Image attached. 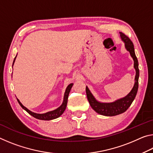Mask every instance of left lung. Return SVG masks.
<instances>
[{
    "mask_svg": "<svg viewBox=\"0 0 153 153\" xmlns=\"http://www.w3.org/2000/svg\"><path fill=\"white\" fill-rule=\"evenodd\" d=\"M121 40L125 43L126 50L129 52L130 55L134 60V67L136 69L135 83L130 92L125 97L115 100L113 102H100L95 99L94 96L90 91L88 88L86 87V92L88 100L91 107L98 114L105 116H115L125 112L130 107L133 100L135 98L138 88L139 69L138 61L134 52V45L130 39L122 32H120Z\"/></svg>",
    "mask_w": 153,
    "mask_h": 153,
    "instance_id": "obj_1",
    "label": "left lung"
}]
</instances>
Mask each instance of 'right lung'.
<instances>
[{
	"mask_svg": "<svg viewBox=\"0 0 153 153\" xmlns=\"http://www.w3.org/2000/svg\"><path fill=\"white\" fill-rule=\"evenodd\" d=\"M16 56H17V55H16ZM16 56H15V59H14L13 65V64L15 63ZM72 86H73V84H69L68 86L67 87L65 92V94H64L63 102V103H62V105L60 106V107H58L55 110L49 111V112H47L46 113L39 114V113H33V112H32V111H31L29 109H27V108L25 107H24V106L22 104V102L19 101V100L18 99V98H17V101H18V102H19V104L20 105L21 107L24 108V110L26 111L27 112L30 114V115L33 116V117L38 119V120H47V121L48 120H54V119H56V118H58L59 117H60L62 114L63 113L65 110L66 107H67V99H68V96H69V92H70Z\"/></svg>",
	"mask_w": 153,
	"mask_h": 153,
	"instance_id": "right-lung-1",
	"label": "right lung"
}]
</instances>
